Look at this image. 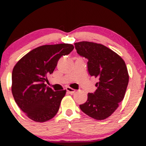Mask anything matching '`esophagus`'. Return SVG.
I'll use <instances>...</instances> for the list:
<instances>
[{
    "instance_id": "esophagus-1",
    "label": "esophagus",
    "mask_w": 146,
    "mask_h": 146,
    "mask_svg": "<svg viewBox=\"0 0 146 146\" xmlns=\"http://www.w3.org/2000/svg\"><path fill=\"white\" fill-rule=\"evenodd\" d=\"M66 90H67L68 92L70 94H73L75 92H76V90L73 89V88H70V87H67V88H66Z\"/></svg>"
}]
</instances>
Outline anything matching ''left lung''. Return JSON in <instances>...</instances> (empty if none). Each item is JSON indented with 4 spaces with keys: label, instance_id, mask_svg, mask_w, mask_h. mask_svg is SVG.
Returning <instances> with one entry per match:
<instances>
[{
    "label": "left lung",
    "instance_id": "1",
    "mask_svg": "<svg viewBox=\"0 0 146 146\" xmlns=\"http://www.w3.org/2000/svg\"><path fill=\"white\" fill-rule=\"evenodd\" d=\"M74 44L78 54L88 58L89 74L98 80L96 91L88 93V100L80 108L89 117L104 120L115 111L124 98L129 79L126 64L117 53L101 44L80 42Z\"/></svg>",
    "mask_w": 146,
    "mask_h": 146
}]
</instances>
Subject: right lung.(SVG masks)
<instances>
[{
  "mask_svg": "<svg viewBox=\"0 0 146 146\" xmlns=\"http://www.w3.org/2000/svg\"><path fill=\"white\" fill-rule=\"evenodd\" d=\"M70 44L43 45L27 53L12 73V93L18 107L36 122L52 119L59 110L66 90L54 91L44 83L62 56L70 54Z\"/></svg>",
  "mask_w": 146,
  "mask_h": 146,
  "instance_id": "add662e5",
  "label": "right lung"
}]
</instances>
